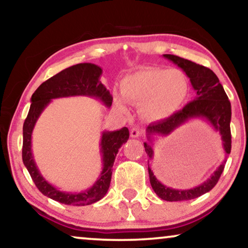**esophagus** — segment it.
I'll list each match as a JSON object with an SVG mask.
<instances>
[{"instance_id":"esophagus-1","label":"esophagus","mask_w":248,"mask_h":248,"mask_svg":"<svg viewBox=\"0 0 248 248\" xmlns=\"http://www.w3.org/2000/svg\"><path fill=\"white\" fill-rule=\"evenodd\" d=\"M142 134H143V130H141V128L134 127V128H132V130H131V137L132 138H139V137H141Z\"/></svg>"}]
</instances>
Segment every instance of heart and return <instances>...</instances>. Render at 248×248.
I'll return each instance as SVG.
<instances>
[{"label":"heart","mask_w":248,"mask_h":248,"mask_svg":"<svg viewBox=\"0 0 248 248\" xmlns=\"http://www.w3.org/2000/svg\"><path fill=\"white\" fill-rule=\"evenodd\" d=\"M191 87L186 74L178 69L142 67L121 81V94L115 107L127 113L125 101L140 106V114L148 121H164L174 116L188 99Z\"/></svg>","instance_id":"1"}]
</instances>
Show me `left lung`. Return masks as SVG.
Wrapping results in <instances>:
<instances>
[{
  "instance_id": "left-lung-1",
  "label": "left lung",
  "mask_w": 248,
  "mask_h": 248,
  "mask_svg": "<svg viewBox=\"0 0 248 248\" xmlns=\"http://www.w3.org/2000/svg\"><path fill=\"white\" fill-rule=\"evenodd\" d=\"M164 57L184 71L186 76L189 78L193 89L196 93V97L194 100L188 103L174 116L148 125V142H144V149L149 155V160L154 159V141L155 138L169 137L183 124L195 120V118H201L205 121L217 133H219L223 150L228 155L232 150V133H230L232 105L223 90V87L219 82L218 77L208 67L200 65L192 61L182 59L176 55H170V54H165ZM226 161L227 159L220 164L219 167L213 171V174L202 184L187 189L172 188L164 185L155 177L150 165L148 164L150 184L155 194L161 200L168 202L188 201V200L196 199L205 194L215 187L222 174Z\"/></svg>"
}]
</instances>
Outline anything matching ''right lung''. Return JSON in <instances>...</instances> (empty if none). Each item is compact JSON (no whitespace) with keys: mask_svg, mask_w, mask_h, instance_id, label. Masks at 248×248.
Masks as SVG:
<instances>
[{"mask_svg":"<svg viewBox=\"0 0 248 248\" xmlns=\"http://www.w3.org/2000/svg\"><path fill=\"white\" fill-rule=\"evenodd\" d=\"M103 70L93 63H80L61 71L37 88L31 96L28 116L23 123V145L22 161L29 171L37 188L47 198L67 205H89L99 201L106 195L111 179V168L120 148L130 138L127 127H122L117 131H104L100 139V155L103 169L99 177L90 188L82 192L60 191L56 186L47 181L39 171L32 155V131L38 121L40 114L48 106L50 101L56 98L86 96L99 100L109 108L113 103V97L109 90L101 83L100 77Z\"/></svg>","mask_w":248,"mask_h":248,"instance_id":"add662e5","label":"right lung"}]
</instances>
